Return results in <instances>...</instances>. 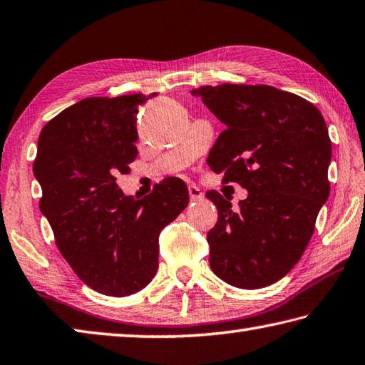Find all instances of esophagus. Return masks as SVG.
<instances>
[{
  "instance_id": "obj_1",
  "label": "esophagus",
  "mask_w": 365,
  "mask_h": 365,
  "mask_svg": "<svg viewBox=\"0 0 365 365\" xmlns=\"http://www.w3.org/2000/svg\"><path fill=\"white\" fill-rule=\"evenodd\" d=\"M188 193H190L191 201H201L204 197V193L196 187V185H191V187H188Z\"/></svg>"
}]
</instances>
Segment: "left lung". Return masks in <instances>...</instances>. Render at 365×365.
I'll list each match as a JSON object with an SVG mask.
<instances>
[{"label":"left lung","mask_w":365,"mask_h":365,"mask_svg":"<svg viewBox=\"0 0 365 365\" xmlns=\"http://www.w3.org/2000/svg\"><path fill=\"white\" fill-rule=\"evenodd\" d=\"M191 94L227 125L207 164L249 191L240 209L217 191L218 220L207 233L209 263L230 286L260 289L300 260L330 183L332 142L313 103L271 86H202Z\"/></svg>","instance_id":"obj_1"}]
</instances>
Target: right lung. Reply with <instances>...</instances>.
Masks as SVG:
<instances>
[{
    "label": "right lung",
    "instance_id": "1",
    "mask_svg": "<svg viewBox=\"0 0 365 365\" xmlns=\"http://www.w3.org/2000/svg\"><path fill=\"white\" fill-rule=\"evenodd\" d=\"M150 97L84 98L52 118L38 138L39 209L73 271L103 295L135 294L153 279L161 230L190 201L177 177L142 200L118 188V175L137 158V113Z\"/></svg>",
    "mask_w": 365,
    "mask_h": 365
}]
</instances>
